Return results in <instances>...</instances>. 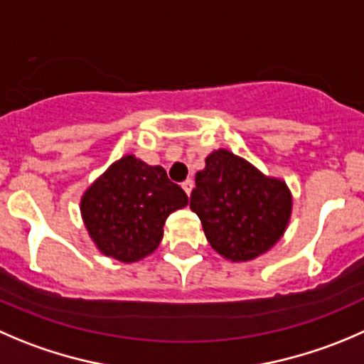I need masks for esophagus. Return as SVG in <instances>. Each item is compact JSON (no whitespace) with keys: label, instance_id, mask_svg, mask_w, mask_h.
Masks as SVG:
<instances>
[{"label":"esophagus","instance_id":"34e87169","mask_svg":"<svg viewBox=\"0 0 364 364\" xmlns=\"http://www.w3.org/2000/svg\"><path fill=\"white\" fill-rule=\"evenodd\" d=\"M181 186H183V190H185L186 196H190V192H192V188H193V181L192 179H185V181L181 183Z\"/></svg>","mask_w":364,"mask_h":364}]
</instances>
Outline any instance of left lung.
Wrapping results in <instances>:
<instances>
[{"label": "left lung", "instance_id": "obj_1", "mask_svg": "<svg viewBox=\"0 0 364 364\" xmlns=\"http://www.w3.org/2000/svg\"><path fill=\"white\" fill-rule=\"evenodd\" d=\"M190 208L210 245L229 261H250L276 245L291 217V192L228 149L206 156Z\"/></svg>", "mask_w": 364, "mask_h": 364}]
</instances>
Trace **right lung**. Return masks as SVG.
<instances>
[{
  "mask_svg": "<svg viewBox=\"0 0 364 364\" xmlns=\"http://www.w3.org/2000/svg\"><path fill=\"white\" fill-rule=\"evenodd\" d=\"M186 204V193L164 167L126 154L85 190L80 210L101 254L135 263L156 250L167 217Z\"/></svg>",
  "mask_w": 364,
  "mask_h": 364,
  "instance_id": "1",
  "label": "right lung"
}]
</instances>
